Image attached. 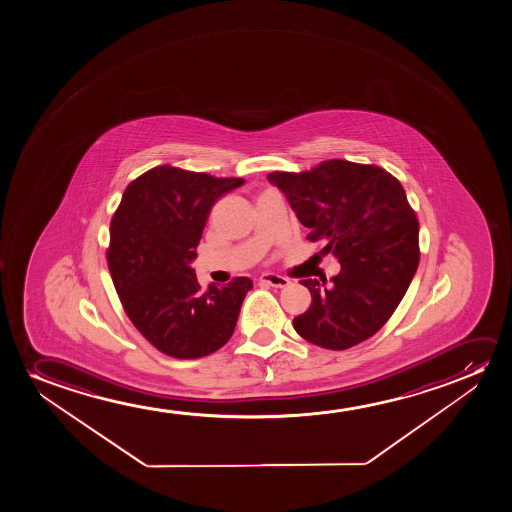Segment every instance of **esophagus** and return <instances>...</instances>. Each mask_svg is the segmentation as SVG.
Segmentation results:
<instances>
[{"instance_id": "34e87169", "label": "esophagus", "mask_w": 512, "mask_h": 512, "mask_svg": "<svg viewBox=\"0 0 512 512\" xmlns=\"http://www.w3.org/2000/svg\"><path fill=\"white\" fill-rule=\"evenodd\" d=\"M259 283L267 285V287L285 288L290 285V280L285 276H280V274L264 273L260 276Z\"/></svg>"}]
</instances>
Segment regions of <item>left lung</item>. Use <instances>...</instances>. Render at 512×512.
<instances>
[{"mask_svg": "<svg viewBox=\"0 0 512 512\" xmlns=\"http://www.w3.org/2000/svg\"><path fill=\"white\" fill-rule=\"evenodd\" d=\"M309 241L339 259L327 280H302L311 306L295 316L302 339L348 350L374 336L393 315L420 264L418 218L395 176L374 164L330 159L301 173L274 171Z\"/></svg>", "mask_w": 512, "mask_h": 512, "instance_id": "8db88e82", "label": "left lung"}]
</instances>
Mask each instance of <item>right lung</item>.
Listing matches in <instances>:
<instances>
[{
    "label": "right lung",
    "mask_w": 512,
    "mask_h": 512,
    "mask_svg": "<svg viewBox=\"0 0 512 512\" xmlns=\"http://www.w3.org/2000/svg\"><path fill=\"white\" fill-rule=\"evenodd\" d=\"M243 183L164 164L129 183L113 213V285L134 327L168 357H206L231 339L252 280L201 290L189 264L211 206Z\"/></svg>",
    "instance_id": "right-lung-1"
}]
</instances>
